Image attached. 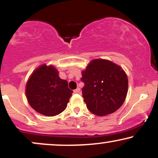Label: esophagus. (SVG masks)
Masks as SVG:
<instances>
[{"label": "esophagus", "instance_id": "esophagus-1", "mask_svg": "<svg viewBox=\"0 0 158 158\" xmlns=\"http://www.w3.org/2000/svg\"><path fill=\"white\" fill-rule=\"evenodd\" d=\"M79 92H80V88H77V89L74 90V93H76V94H79Z\"/></svg>", "mask_w": 158, "mask_h": 158}]
</instances>
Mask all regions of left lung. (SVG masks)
Returning a JSON list of instances; mask_svg holds the SVG:
<instances>
[{"label": "left lung", "mask_w": 158, "mask_h": 158, "mask_svg": "<svg viewBox=\"0 0 158 158\" xmlns=\"http://www.w3.org/2000/svg\"><path fill=\"white\" fill-rule=\"evenodd\" d=\"M82 97L88 109L97 116L118 110L126 99L128 77L119 65L106 59H94L81 72Z\"/></svg>", "instance_id": "8db88e82"}]
</instances>
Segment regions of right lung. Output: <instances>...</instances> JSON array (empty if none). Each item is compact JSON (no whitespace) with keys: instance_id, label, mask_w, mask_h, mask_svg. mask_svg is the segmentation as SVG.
<instances>
[{"instance_id":"1","label":"right lung","mask_w":158,"mask_h":158,"mask_svg":"<svg viewBox=\"0 0 158 158\" xmlns=\"http://www.w3.org/2000/svg\"><path fill=\"white\" fill-rule=\"evenodd\" d=\"M73 90L61 79L52 65L43 64L35 69L29 78L26 95L34 110L48 117L58 115L66 108Z\"/></svg>"}]
</instances>
